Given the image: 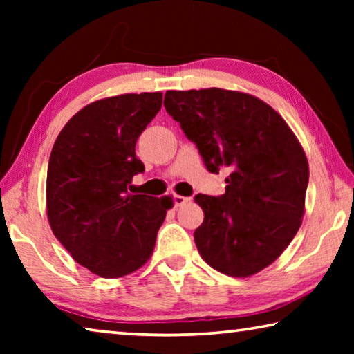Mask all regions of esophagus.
I'll use <instances>...</instances> for the list:
<instances>
[{
	"mask_svg": "<svg viewBox=\"0 0 354 354\" xmlns=\"http://www.w3.org/2000/svg\"><path fill=\"white\" fill-rule=\"evenodd\" d=\"M190 201V198L187 196H183V195H173V205L175 206H183L185 203Z\"/></svg>",
	"mask_w": 354,
	"mask_h": 354,
	"instance_id": "esophagus-1",
	"label": "esophagus"
}]
</instances>
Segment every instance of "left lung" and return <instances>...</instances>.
I'll return each mask as SVG.
<instances>
[{"instance_id": "left-lung-1", "label": "left lung", "mask_w": 354, "mask_h": 354, "mask_svg": "<svg viewBox=\"0 0 354 354\" xmlns=\"http://www.w3.org/2000/svg\"><path fill=\"white\" fill-rule=\"evenodd\" d=\"M164 106L209 171H231L223 195H195L205 212L194 232L201 257L230 277L261 272L301 225L309 183L301 145L277 111L247 93L169 91Z\"/></svg>"}]
</instances>
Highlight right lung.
<instances>
[{
	"label": "right lung",
	"instance_id": "1",
	"mask_svg": "<svg viewBox=\"0 0 354 354\" xmlns=\"http://www.w3.org/2000/svg\"><path fill=\"white\" fill-rule=\"evenodd\" d=\"M162 93H127L88 104L68 120L48 162L51 230L80 266L103 278L136 272L151 256L169 196L131 195L145 171L136 143Z\"/></svg>",
	"mask_w": 354,
	"mask_h": 354
}]
</instances>
